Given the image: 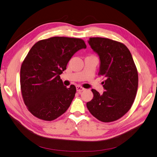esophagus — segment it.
I'll return each mask as SVG.
<instances>
[{
	"label": "esophagus",
	"instance_id": "esophagus-1",
	"mask_svg": "<svg viewBox=\"0 0 157 157\" xmlns=\"http://www.w3.org/2000/svg\"><path fill=\"white\" fill-rule=\"evenodd\" d=\"M76 90H77V92H78V93H81L82 91L84 90V88H82L80 86H77Z\"/></svg>",
	"mask_w": 157,
	"mask_h": 157
}]
</instances>
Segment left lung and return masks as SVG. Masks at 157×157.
<instances>
[{
	"mask_svg": "<svg viewBox=\"0 0 157 157\" xmlns=\"http://www.w3.org/2000/svg\"><path fill=\"white\" fill-rule=\"evenodd\" d=\"M100 59V75L105 92L92 90L94 97L86 106L99 121L111 122L121 118L132 107L138 86V71L131 52L121 42L105 38L88 41Z\"/></svg>",
	"mask_w": 157,
	"mask_h": 157,
	"instance_id": "obj_1",
	"label": "left lung"
}]
</instances>
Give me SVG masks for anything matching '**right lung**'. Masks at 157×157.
Instances as JSON below:
<instances>
[{"label": "right lung", "mask_w": 157, "mask_h": 157, "mask_svg": "<svg viewBox=\"0 0 157 157\" xmlns=\"http://www.w3.org/2000/svg\"><path fill=\"white\" fill-rule=\"evenodd\" d=\"M79 38L52 37L32 46L20 70V84L25 105L33 115L52 121L64 113L74 98L76 88L63 85L60 75L79 50L86 48Z\"/></svg>", "instance_id": "add662e5"}]
</instances>
